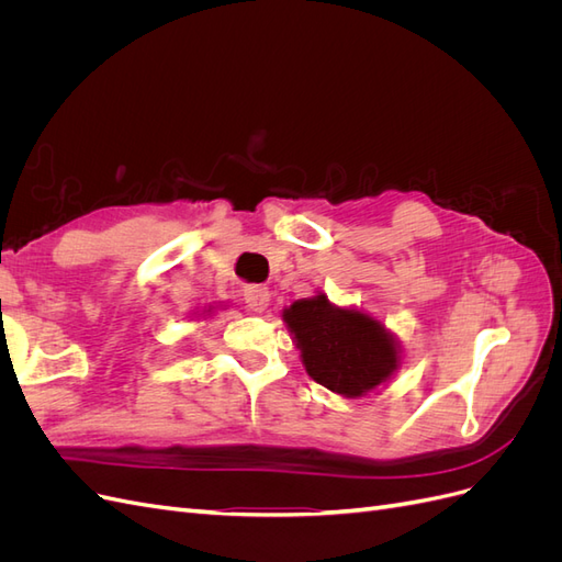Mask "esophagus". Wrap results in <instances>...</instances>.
<instances>
[{
	"instance_id": "1",
	"label": "esophagus",
	"mask_w": 562,
	"mask_h": 562,
	"mask_svg": "<svg viewBox=\"0 0 562 562\" xmlns=\"http://www.w3.org/2000/svg\"><path fill=\"white\" fill-rule=\"evenodd\" d=\"M269 300H271V293H269V288H265V285H248L244 291L246 307L255 314H262L269 307Z\"/></svg>"
}]
</instances>
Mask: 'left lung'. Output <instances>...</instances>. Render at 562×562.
Returning <instances> with one entry per match:
<instances>
[{
    "mask_svg": "<svg viewBox=\"0 0 562 562\" xmlns=\"http://www.w3.org/2000/svg\"><path fill=\"white\" fill-rule=\"evenodd\" d=\"M283 321L300 349L310 378L339 396L361 398L401 366V347L380 321L351 307H337L326 293L295 300Z\"/></svg>",
    "mask_w": 562,
    "mask_h": 562,
    "instance_id": "left-lung-1",
    "label": "left lung"
}]
</instances>
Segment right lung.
Returning <instances> with one entry per match:
<instances>
[{"label":"right lung","instance_id":"obj_1","mask_svg":"<svg viewBox=\"0 0 562 562\" xmlns=\"http://www.w3.org/2000/svg\"><path fill=\"white\" fill-rule=\"evenodd\" d=\"M209 312H211V310H209Z\"/></svg>","mask_w":562,"mask_h":562}]
</instances>
